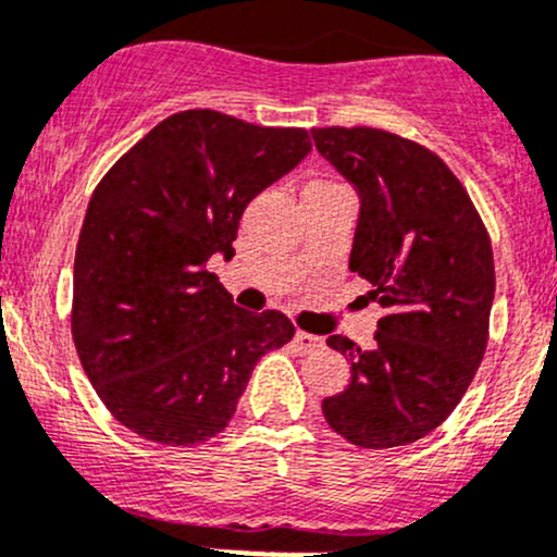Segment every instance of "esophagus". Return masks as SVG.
Listing matches in <instances>:
<instances>
[{"mask_svg": "<svg viewBox=\"0 0 557 557\" xmlns=\"http://www.w3.org/2000/svg\"><path fill=\"white\" fill-rule=\"evenodd\" d=\"M296 347H298V352H318L320 347H323V338L320 336H312V333H307V331H298L296 333Z\"/></svg>", "mask_w": 557, "mask_h": 557, "instance_id": "34e87169", "label": "esophagus"}]
</instances>
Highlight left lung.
<instances>
[{
    "mask_svg": "<svg viewBox=\"0 0 557 557\" xmlns=\"http://www.w3.org/2000/svg\"><path fill=\"white\" fill-rule=\"evenodd\" d=\"M312 138L360 191L349 269L386 309L371 352L327 336L352 379L323 400L325 421L352 446H408L454 413L488 347V230L461 181L417 140L379 127H312Z\"/></svg>",
    "mask_w": 557,
    "mask_h": 557,
    "instance_id": "left-lung-1",
    "label": "left lung"
}]
</instances>
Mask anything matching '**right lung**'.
<instances>
[{"mask_svg":"<svg viewBox=\"0 0 557 557\" xmlns=\"http://www.w3.org/2000/svg\"><path fill=\"white\" fill-rule=\"evenodd\" d=\"M312 149L304 127L213 109L171 114L98 181L74 256L72 336L120 424L162 446L219 435L263 352L294 338L208 272L234 253L243 210Z\"/></svg>","mask_w":557,"mask_h":557,"instance_id":"1","label":"right lung"}]
</instances>
